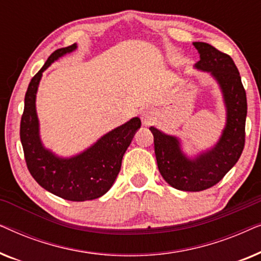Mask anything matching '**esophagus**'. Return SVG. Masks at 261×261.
Returning a JSON list of instances; mask_svg holds the SVG:
<instances>
[{
  "label": "esophagus",
  "mask_w": 261,
  "mask_h": 261,
  "mask_svg": "<svg viewBox=\"0 0 261 261\" xmlns=\"http://www.w3.org/2000/svg\"><path fill=\"white\" fill-rule=\"evenodd\" d=\"M155 116V112L152 108H146L141 112V120L144 124L151 123Z\"/></svg>",
  "instance_id": "34e87169"
}]
</instances>
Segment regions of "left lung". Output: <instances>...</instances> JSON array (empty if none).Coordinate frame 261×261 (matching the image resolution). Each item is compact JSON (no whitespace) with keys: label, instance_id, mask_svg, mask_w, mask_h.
<instances>
[{"label":"left lung","instance_id":"1","mask_svg":"<svg viewBox=\"0 0 261 261\" xmlns=\"http://www.w3.org/2000/svg\"><path fill=\"white\" fill-rule=\"evenodd\" d=\"M201 59L196 67L209 71L222 89L227 107V124L213 149L195 160L180 151L176 138L151 127L159 172L171 187L183 191H202L219 183L240 158L245 147L247 98L234 60L206 42H194Z\"/></svg>","mask_w":261,"mask_h":261}]
</instances>
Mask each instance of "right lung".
<instances>
[{"instance_id":"1","label":"right lung","mask_w":261,"mask_h":261,"mask_svg":"<svg viewBox=\"0 0 261 261\" xmlns=\"http://www.w3.org/2000/svg\"><path fill=\"white\" fill-rule=\"evenodd\" d=\"M74 48L76 44L56 49L31 80L24 95L20 139L27 169L37 183L58 197L83 202L101 197L112 188L120 172L122 156L130 145L135 130L140 128L141 121L134 117L109 132L82 154L71 159L57 158L42 147L35 113V94L39 81L51 63Z\"/></svg>"}]
</instances>
